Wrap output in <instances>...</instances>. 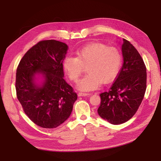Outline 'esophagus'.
Returning a JSON list of instances; mask_svg holds the SVG:
<instances>
[{"mask_svg": "<svg viewBox=\"0 0 161 161\" xmlns=\"http://www.w3.org/2000/svg\"><path fill=\"white\" fill-rule=\"evenodd\" d=\"M90 93H86V92H79L78 94V96L79 97H82V96H87V95H90Z\"/></svg>", "mask_w": 161, "mask_h": 161, "instance_id": "esophagus-1", "label": "esophagus"}]
</instances>
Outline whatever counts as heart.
Listing matches in <instances>:
<instances>
[{
  "mask_svg": "<svg viewBox=\"0 0 161 161\" xmlns=\"http://www.w3.org/2000/svg\"><path fill=\"white\" fill-rule=\"evenodd\" d=\"M122 64V55L118 48L102 43H91L76 52V57L66 56L64 70L70 80L76 82L86 68L88 75L79 82L77 88L82 91L98 89L101 82L113 81L118 75Z\"/></svg>",
  "mask_w": 161,
  "mask_h": 161,
  "instance_id": "heart-1",
  "label": "heart"
}]
</instances>
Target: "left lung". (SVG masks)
<instances>
[{
  "label": "left lung",
  "mask_w": 161,
  "mask_h": 161,
  "mask_svg": "<svg viewBox=\"0 0 161 161\" xmlns=\"http://www.w3.org/2000/svg\"><path fill=\"white\" fill-rule=\"evenodd\" d=\"M124 64L109 91L101 92L97 109L101 118L118 125L130 119L138 111L147 89V68L138 50L123 39Z\"/></svg>",
  "instance_id": "obj_1"
}]
</instances>
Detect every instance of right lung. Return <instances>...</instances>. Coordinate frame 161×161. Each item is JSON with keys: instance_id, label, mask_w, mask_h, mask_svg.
<instances>
[{"instance_id": "1", "label": "right lung", "mask_w": 161, "mask_h": 161, "mask_svg": "<svg viewBox=\"0 0 161 161\" xmlns=\"http://www.w3.org/2000/svg\"><path fill=\"white\" fill-rule=\"evenodd\" d=\"M68 46L53 40L39 42L23 56L17 66L15 89L23 111L34 124L55 128L69 118L77 94L63 79V60ZM45 79L42 87L34 82L36 74Z\"/></svg>"}]
</instances>
